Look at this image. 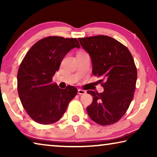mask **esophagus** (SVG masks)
Here are the masks:
<instances>
[{
	"mask_svg": "<svg viewBox=\"0 0 157 157\" xmlns=\"http://www.w3.org/2000/svg\"><path fill=\"white\" fill-rule=\"evenodd\" d=\"M86 91H84V90L82 89H78V94L79 95H83L86 94Z\"/></svg>",
	"mask_w": 157,
	"mask_h": 157,
	"instance_id": "34e87169",
	"label": "esophagus"
}]
</instances>
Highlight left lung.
<instances>
[{
	"label": "left lung",
	"mask_w": 157,
	"mask_h": 157,
	"mask_svg": "<svg viewBox=\"0 0 157 157\" xmlns=\"http://www.w3.org/2000/svg\"><path fill=\"white\" fill-rule=\"evenodd\" d=\"M89 53L92 73L104 88L102 93L87 91L93 102L86 107L91 120L101 125L118 122L128 109L134 98L137 79L134 61L127 48L108 36L79 38Z\"/></svg>",
	"instance_id": "obj_1"
}]
</instances>
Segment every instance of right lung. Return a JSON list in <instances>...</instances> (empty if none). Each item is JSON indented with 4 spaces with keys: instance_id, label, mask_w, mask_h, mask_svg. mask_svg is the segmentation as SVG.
Masks as SVG:
<instances>
[{
    "instance_id": "obj_1",
    "label": "right lung",
    "mask_w": 157,
    "mask_h": 157,
    "mask_svg": "<svg viewBox=\"0 0 157 157\" xmlns=\"http://www.w3.org/2000/svg\"><path fill=\"white\" fill-rule=\"evenodd\" d=\"M80 46L77 39L48 36L32 46L21 62L17 74V89L21 104L30 118L42 124L54 123L62 118L78 89H65L52 83L65 55Z\"/></svg>"
}]
</instances>
